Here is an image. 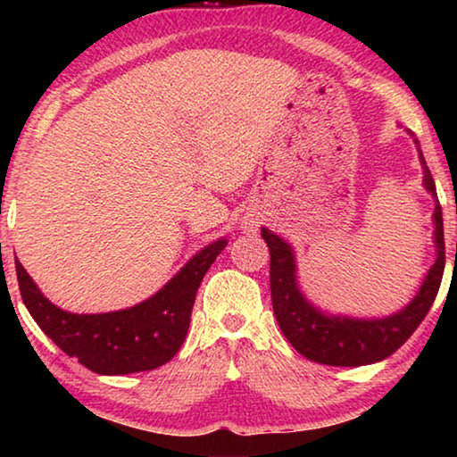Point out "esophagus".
Segmentation results:
<instances>
[{"label": "esophagus", "instance_id": "34e87169", "mask_svg": "<svg viewBox=\"0 0 457 457\" xmlns=\"http://www.w3.org/2000/svg\"><path fill=\"white\" fill-rule=\"evenodd\" d=\"M256 226H258L256 220H245V221H244V228L250 229V231H253V228H256Z\"/></svg>", "mask_w": 457, "mask_h": 457}]
</instances>
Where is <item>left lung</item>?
<instances>
[{
	"instance_id": "obj_1",
	"label": "left lung",
	"mask_w": 457,
	"mask_h": 457,
	"mask_svg": "<svg viewBox=\"0 0 457 457\" xmlns=\"http://www.w3.org/2000/svg\"><path fill=\"white\" fill-rule=\"evenodd\" d=\"M415 145L420 146L417 141ZM420 161L423 165L425 189L436 199L433 242L437 247V258L425 276L420 292L403 311L395 314L385 316V319H351V316H335L319 311L300 292L292 245L284 242L280 236L262 228V237L266 239L270 250V290H272L276 320L290 345L306 359L330 367H361L378 362L395 353L429 312L442 284L445 242L442 205H439L436 183L425 165L421 151Z\"/></svg>"
}]
</instances>
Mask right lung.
I'll list each match as a JSON object with an SVG mask.
<instances>
[{
	"label": "right lung",
	"instance_id": "1",
	"mask_svg": "<svg viewBox=\"0 0 457 457\" xmlns=\"http://www.w3.org/2000/svg\"><path fill=\"white\" fill-rule=\"evenodd\" d=\"M226 245V237L205 245L157 294L117 312H66L44 296L18 258L15 272L32 319L68 357L92 373L129 375L165 365L181 349L199 284Z\"/></svg>",
	"mask_w": 457,
	"mask_h": 457
}]
</instances>
